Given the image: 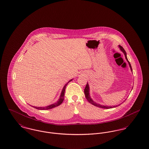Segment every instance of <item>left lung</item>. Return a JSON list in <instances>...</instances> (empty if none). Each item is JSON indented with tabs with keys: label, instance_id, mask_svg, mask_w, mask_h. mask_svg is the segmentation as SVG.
<instances>
[{
	"label": "left lung",
	"instance_id": "1",
	"mask_svg": "<svg viewBox=\"0 0 149 149\" xmlns=\"http://www.w3.org/2000/svg\"><path fill=\"white\" fill-rule=\"evenodd\" d=\"M119 47L120 48V50H121V51L123 52V54H125V56L126 59V60H127V61L128 62V63H129V66H130V69H131V70H132V66H131V65H130V63L129 61H128V59H127V55H126V52L125 50H124V49H123L122 46H119ZM89 91H90L89 86H88V83H87V84H86V87H85V88H84V92L85 97H86V99H87V100H88V102H90L91 104H93V105H94V106H97V107H101V108H103V109H111V108H113V107H117L118 106H119V105H120V104H119V105L115 106H103V105H101V104H98V103H97L95 102L93 99L91 98V97H90V96Z\"/></svg>",
	"mask_w": 149,
	"mask_h": 149
}]
</instances>
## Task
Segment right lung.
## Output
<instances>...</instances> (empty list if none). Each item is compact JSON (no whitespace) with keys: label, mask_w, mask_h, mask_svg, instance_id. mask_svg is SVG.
I'll return each instance as SVG.
<instances>
[{"label":"right lung","mask_w":149,"mask_h":149,"mask_svg":"<svg viewBox=\"0 0 149 149\" xmlns=\"http://www.w3.org/2000/svg\"><path fill=\"white\" fill-rule=\"evenodd\" d=\"M72 81V79H71L70 81H68V82L65 85V86L63 87V90L62 91V93H61V96H60V98L59 100L56 102V103H54L51 105H49L48 106H46V107H34L33 106L34 108L36 109H38V110H49V109H52V108H54L56 106H59L63 101L64 100V97H65V89H66V87L67 84L70 82H71Z\"/></svg>","instance_id":"1"}]
</instances>
